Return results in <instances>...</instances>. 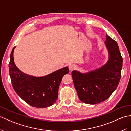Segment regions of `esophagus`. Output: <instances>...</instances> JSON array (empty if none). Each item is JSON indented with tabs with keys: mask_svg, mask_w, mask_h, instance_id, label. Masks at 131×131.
Wrapping results in <instances>:
<instances>
[{
	"mask_svg": "<svg viewBox=\"0 0 131 131\" xmlns=\"http://www.w3.org/2000/svg\"><path fill=\"white\" fill-rule=\"evenodd\" d=\"M76 68V66L74 64H73V63H70V64L69 65V69L70 71H72L75 70Z\"/></svg>",
	"mask_w": 131,
	"mask_h": 131,
	"instance_id": "34e87169",
	"label": "esophagus"
}]
</instances>
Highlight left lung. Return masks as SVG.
<instances>
[{
  "instance_id": "obj_1",
  "label": "left lung",
  "mask_w": 131,
  "mask_h": 131,
  "mask_svg": "<svg viewBox=\"0 0 131 131\" xmlns=\"http://www.w3.org/2000/svg\"><path fill=\"white\" fill-rule=\"evenodd\" d=\"M109 60L98 69L88 73L72 72L79 98L86 104H96L109 98L119 83L123 59L117 42L106 35Z\"/></svg>"
}]
</instances>
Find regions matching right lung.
Masks as SVG:
<instances>
[{
	"instance_id": "add662e5",
	"label": "right lung",
	"mask_w": 131,
	"mask_h": 131,
	"mask_svg": "<svg viewBox=\"0 0 131 131\" xmlns=\"http://www.w3.org/2000/svg\"><path fill=\"white\" fill-rule=\"evenodd\" d=\"M15 47L12 49L9 63L11 83L15 92L33 107L43 108L52 105L58 98V90L62 77L69 72L68 67L42 77L26 74L14 64Z\"/></svg>"
}]
</instances>
